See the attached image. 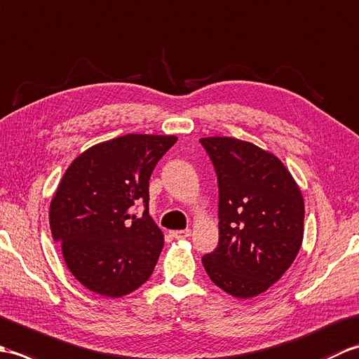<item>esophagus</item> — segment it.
<instances>
[{"label":"esophagus","instance_id":"1","mask_svg":"<svg viewBox=\"0 0 359 359\" xmlns=\"http://www.w3.org/2000/svg\"><path fill=\"white\" fill-rule=\"evenodd\" d=\"M171 236H174L175 239H187L188 236H191V230H174L171 231Z\"/></svg>","mask_w":359,"mask_h":359}]
</instances>
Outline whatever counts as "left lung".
<instances>
[{
    "label": "left lung",
    "mask_w": 359,
    "mask_h": 359,
    "mask_svg": "<svg viewBox=\"0 0 359 359\" xmlns=\"http://www.w3.org/2000/svg\"><path fill=\"white\" fill-rule=\"evenodd\" d=\"M217 174L219 243L202 257L234 297L264 293L293 264L304 238V199L271 152L233 137L201 139Z\"/></svg>",
    "instance_id": "1"
}]
</instances>
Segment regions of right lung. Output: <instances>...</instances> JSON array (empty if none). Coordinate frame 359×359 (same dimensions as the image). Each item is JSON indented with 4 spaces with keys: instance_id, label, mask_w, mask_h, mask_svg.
<instances>
[{
    "instance_id": "1",
    "label": "right lung",
    "mask_w": 359,
    "mask_h": 359,
    "mask_svg": "<svg viewBox=\"0 0 359 359\" xmlns=\"http://www.w3.org/2000/svg\"><path fill=\"white\" fill-rule=\"evenodd\" d=\"M177 142L126 134L86 149L67 168L49 208L52 238L81 285L102 296L134 292L152 274L163 233L151 219L149 177ZM143 203L137 218L132 210Z\"/></svg>"
}]
</instances>
